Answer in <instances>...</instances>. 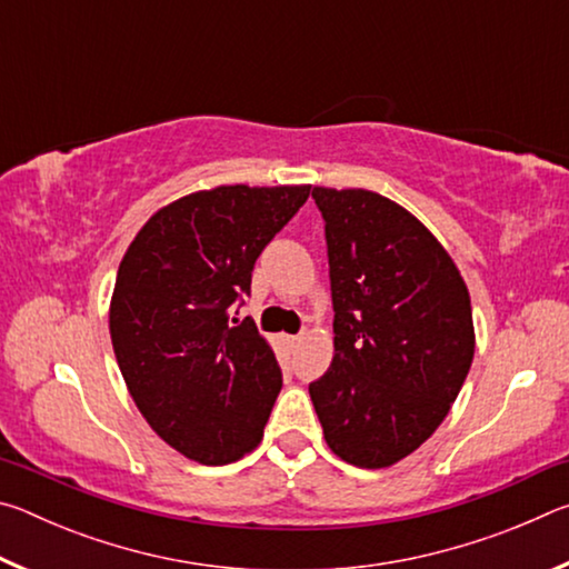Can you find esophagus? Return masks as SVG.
Here are the masks:
<instances>
[{"label":"esophagus","instance_id":"1","mask_svg":"<svg viewBox=\"0 0 569 569\" xmlns=\"http://www.w3.org/2000/svg\"><path fill=\"white\" fill-rule=\"evenodd\" d=\"M298 341H301V336H286V343L288 346H296Z\"/></svg>","mask_w":569,"mask_h":569}]
</instances>
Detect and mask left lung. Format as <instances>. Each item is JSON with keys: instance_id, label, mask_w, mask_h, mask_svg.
Returning <instances> with one entry per match:
<instances>
[{"instance_id": "1", "label": "left lung", "mask_w": 569, "mask_h": 569, "mask_svg": "<svg viewBox=\"0 0 569 569\" xmlns=\"http://www.w3.org/2000/svg\"><path fill=\"white\" fill-rule=\"evenodd\" d=\"M333 301V361L308 383L326 445L381 469L409 457L455 403L475 359L465 278L409 210L351 188H313Z\"/></svg>"}]
</instances>
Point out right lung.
I'll list each match as a JSON object with an SVG mask.
<instances>
[{
  "mask_svg": "<svg viewBox=\"0 0 569 569\" xmlns=\"http://www.w3.org/2000/svg\"><path fill=\"white\" fill-rule=\"evenodd\" d=\"M311 186H220L160 208L124 253L110 303L122 379L162 441L200 465L253 451L283 387L250 319L256 258L308 200Z\"/></svg>",
  "mask_w": 569,
  "mask_h": 569,
  "instance_id": "add662e5",
  "label": "right lung"
}]
</instances>
